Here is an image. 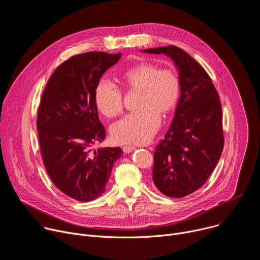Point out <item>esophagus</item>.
Returning a JSON list of instances; mask_svg holds the SVG:
<instances>
[{
  "label": "esophagus",
  "mask_w": 260,
  "mask_h": 260,
  "mask_svg": "<svg viewBox=\"0 0 260 260\" xmlns=\"http://www.w3.org/2000/svg\"><path fill=\"white\" fill-rule=\"evenodd\" d=\"M135 148H136L135 146H123L122 147V150H123L124 153H129L133 150H135Z\"/></svg>",
  "instance_id": "34e87169"
}]
</instances>
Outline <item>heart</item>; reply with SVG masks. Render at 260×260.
Returning <instances> with one entry per match:
<instances>
[{
    "label": "heart",
    "instance_id": "obj_1",
    "mask_svg": "<svg viewBox=\"0 0 260 260\" xmlns=\"http://www.w3.org/2000/svg\"><path fill=\"white\" fill-rule=\"evenodd\" d=\"M122 84L128 90H139L140 110L111 126V137L119 144L148 143L159 127V114H169L178 103L179 76L173 70L143 62L123 73ZM94 103L104 116L114 117L122 111V91L113 82L102 79L95 86Z\"/></svg>",
    "mask_w": 260,
    "mask_h": 260
}]
</instances>
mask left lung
<instances>
[{
	"mask_svg": "<svg viewBox=\"0 0 260 260\" xmlns=\"http://www.w3.org/2000/svg\"><path fill=\"white\" fill-rule=\"evenodd\" d=\"M143 52L170 56L179 71L181 95L165 139L155 147L152 178L169 198L186 197L208 180L224 146L219 94L205 69L170 45Z\"/></svg>",
	"mask_w": 260,
	"mask_h": 260,
	"instance_id": "left-lung-1",
	"label": "left lung"
}]
</instances>
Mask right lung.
Wrapping results in <instances>:
<instances>
[{
	"instance_id": "add662e5",
	"label": "right lung",
	"mask_w": 260,
	"mask_h": 260,
	"mask_svg": "<svg viewBox=\"0 0 260 260\" xmlns=\"http://www.w3.org/2000/svg\"><path fill=\"white\" fill-rule=\"evenodd\" d=\"M120 56L90 51L70 57L53 72L41 98L37 128L44 167L55 186L79 202L105 192L113 164L122 155L119 147L90 153V147L106 138L95 86Z\"/></svg>"
}]
</instances>
